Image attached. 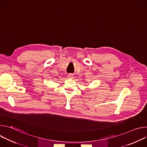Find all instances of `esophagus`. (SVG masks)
<instances>
[{
    "instance_id": "obj_1",
    "label": "esophagus",
    "mask_w": 147,
    "mask_h": 147,
    "mask_svg": "<svg viewBox=\"0 0 147 147\" xmlns=\"http://www.w3.org/2000/svg\"><path fill=\"white\" fill-rule=\"evenodd\" d=\"M68 77L70 78H73L74 77L73 74H69L68 75Z\"/></svg>"
}]
</instances>
